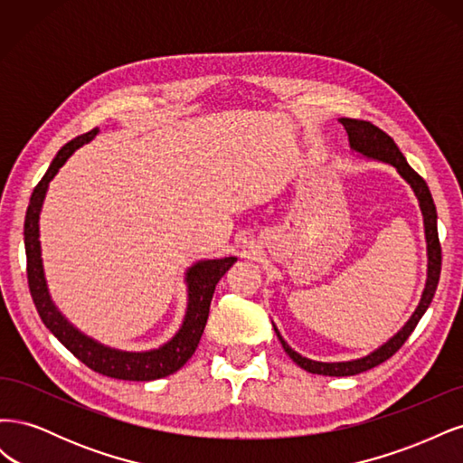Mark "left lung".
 <instances>
[{
  "label": "left lung",
  "mask_w": 463,
  "mask_h": 463,
  "mask_svg": "<svg viewBox=\"0 0 463 463\" xmlns=\"http://www.w3.org/2000/svg\"><path fill=\"white\" fill-rule=\"evenodd\" d=\"M340 123L345 128L347 137H349V145H352L354 150L365 154V156H369V158H376V160L392 164L400 172V175L405 181H408L411 189L415 191L419 204H421V210H423V218H425V235H427V249H429V276H427V286H425V291H423L421 303H419L415 313L408 320V325H405L390 342H386L383 347H378L376 352H373L371 355L363 357V359L345 361V363L311 361L307 357H301L298 352H293V349L284 342L282 335H279L278 330L274 328L279 342H282V347L286 349V354L293 361H296L301 369L309 371L313 374H325V376L359 374L363 371H369L376 365H381V363H384L386 359L394 355L398 349L405 344V340L410 338V334L415 330L417 322L421 320V317L427 311V307L430 305V301L434 298V291H437V286H439L440 266H442V249H440L439 230H437V208H434L430 191L425 184V179L419 175L408 162H405L403 154L400 152L398 145L394 143V138L386 135L381 128H376V125H373L371 121L352 119V118H342Z\"/></svg>",
  "instance_id": "obj_1"
}]
</instances>
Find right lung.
Listing matches in <instances>:
<instances>
[{
  "mask_svg": "<svg viewBox=\"0 0 463 463\" xmlns=\"http://www.w3.org/2000/svg\"><path fill=\"white\" fill-rule=\"evenodd\" d=\"M98 133V128L75 137L69 141L61 150L55 154L53 162L50 164L48 172L38 181V185L33 191V197L26 208L24 216V250H26V278H29V289L34 301L36 311L44 322L46 328L58 338L69 352H71L79 361L85 363L94 373L104 376L119 378V381H156V378L167 376L181 369L191 359L197 349L201 335L206 326V318L210 311V301H213L216 284L220 278L226 274L230 266L237 260L235 257L204 260L194 264L187 272L189 284V309L185 315V322L181 330L175 334L172 342H167L164 347L154 349L146 354H128L109 349L100 344L92 342L87 335L77 332L69 322L55 309L46 288L44 270H42L40 259V241H38V214L42 208V201L48 189V184L58 174L65 160L71 156L73 150L82 143L90 141Z\"/></svg>",
  "mask_w": 463,
  "mask_h": 463,
  "instance_id": "1",
  "label": "right lung"
}]
</instances>
